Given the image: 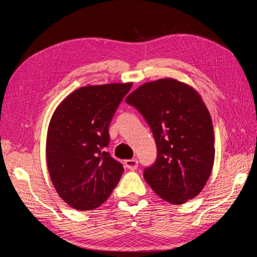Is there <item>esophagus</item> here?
<instances>
[{"mask_svg": "<svg viewBox=\"0 0 257 257\" xmlns=\"http://www.w3.org/2000/svg\"><path fill=\"white\" fill-rule=\"evenodd\" d=\"M124 165H125V168L129 169V170H136L138 167V161L136 159L127 160V161H124Z\"/></svg>", "mask_w": 257, "mask_h": 257, "instance_id": "1", "label": "esophagus"}]
</instances>
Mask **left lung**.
Segmentation results:
<instances>
[{
    "mask_svg": "<svg viewBox=\"0 0 257 257\" xmlns=\"http://www.w3.org/2000/svg\"><path fill=\"white\" fill-rule=\"evenodd\" d=\"M153 132L158 159L144 178L159 196L184 204L201 193L214 164L210 112L193 87L173 78L149 81L125 97Z\"/></svg>",
    "mask_w": 257,
    "mask_h": 257,
    "instance_id": "8db88e82",
    "label": "left lung"
}]
</instances>
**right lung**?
I'll return each instance as SVG.
<instances>
[{
	"label": "right lung",
	"mask_w": 257,
	"mask_h": 257,
	"mask_svg": "<svg viewBox=\"0 0 257 257\" xmlns=\"http://www.w3.org/2000/svg\"><path fill=\"white\" fill-rule=\"evenodd\" d=\"M133 82L87 85L55 108L46 136L47 169L56 193L68 205L89 211L106 201L123 172L105 151L108 125Z\"/></svg>",
	"instance_id": "add662e5"
}]
</instances>
